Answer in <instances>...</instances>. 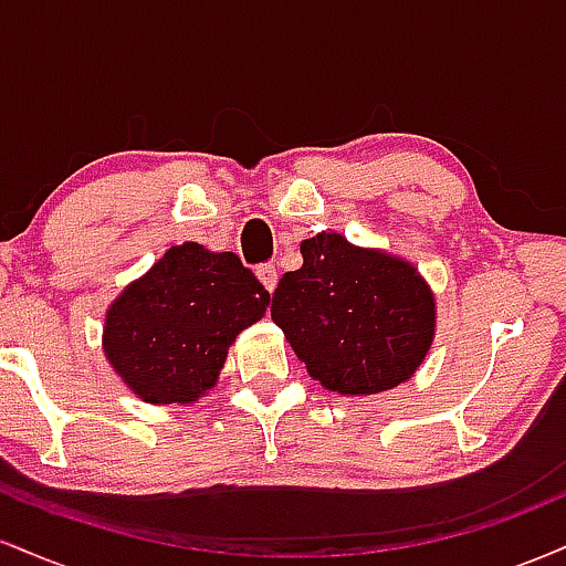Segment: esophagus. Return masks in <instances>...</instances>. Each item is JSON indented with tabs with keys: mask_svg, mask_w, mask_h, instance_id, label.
I'll return each instance as SVG.
<instances>
[{
	"mask_svg": "<svg viewBox=\"0 0 566 566\" xmlns=\"http://www.w3.org/2000/svg\"><path fill=\"white\" fill-rule=\"evenodd\" d=\"M258 279H261L263 282V287L269 290V292H274L276 290V282H279V271H276V265L274 263H263V265H258Z\"/></svg>",
	"mask_w": 566,
	"mask_h": 566,
	"instance_id": "34e87169",
	"label": "esophagus"
}]
</instances>
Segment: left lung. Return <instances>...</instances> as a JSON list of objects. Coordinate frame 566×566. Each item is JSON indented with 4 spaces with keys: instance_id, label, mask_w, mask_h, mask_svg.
Wrapping results in <instances>:
<instances>
[{
    "instance_id": "left-lung-1",
    "label": "left lung",
    "mask_w": 566,
    "mask_h": 566,
    "mask_svg": "<svg viewBox=\"0 0 566 566\" xmlns=\"http://www.w3.org/2000/svg\"><path fill=\"white\" fill-rule=\"evenodd\" d=\"M279 279L271 319L327 391L369 396L409 380L437 329V303L412 263L322 231Z\"/></svg>"
}]
</instances>
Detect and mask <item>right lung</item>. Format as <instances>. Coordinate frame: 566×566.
I'll return each instance as SVG.
<instances>
[{
	"mask_svg": "<svg viewBox=\"0 0 566 566\" xmlns=\"http://www.w3.org/2000/svg\"><path fill=\"white\" fill-rule=\"evenodd\" d=\"M271 295L233 252L175 244L112 303L103 354L148 405H191L216 386L229 346Z\"/></svg>",
	"mask_w": 566,
	"mask_h": 566,
	"instance_id": "1",
	"label": "right lung"
}]
</instances>
